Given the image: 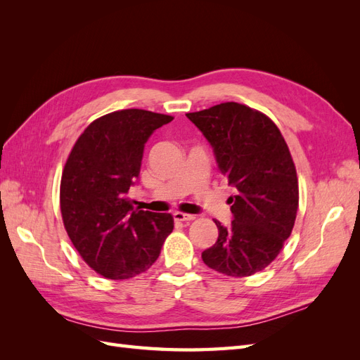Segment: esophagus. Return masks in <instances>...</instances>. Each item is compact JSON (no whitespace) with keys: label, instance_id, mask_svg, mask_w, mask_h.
Returning <instances> with one entry per match:
<instances>
[{"label":"esophagus","instance_id":"obj_1","mask_svg":"<svg viewBox=\"0 0 360 360\" xmlns=\"http://www.w3.org/2000/svg\"><path fill=\"white\" fill-rule=\"evenodd\" d=\"M172 217H174V221H177V222H188V221L195 219L193 214H186V213H180V212L172 213Z\"/></svg>","mask_w":360,"mask_h":360}]
</instances>
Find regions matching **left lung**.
<instances>
[{
  "mask_svg": "<svg viewBox=\"0 0 360 360\" xmlns=\"http://www.w3.org/2000/svg\"><path fill=\"white\" fill-rule=\"evenodd\" d=\"M186 117L236 189L228 198L233 221H214L219 236L201 258L228 276L254 275L278 257L296 221L299 183L288 146L267 115L246 105L225 102Z\"/></svg>",
  "mask_w": 360,
  "mask_h": 360,
  "instance_id": "obj_1",
  "label": "left lung"
}]
</instances>
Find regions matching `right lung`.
I'll return each instance as SVG.
<instances>
[{"label": "right lung", "mask_w": 360, "mask_h": 360, "mask_svg": "<svg viewBox=\"0 0 360 360\" xmlns=\"http://www.w3.org/2000/svg\"><path fill=\"white\" fill-rule=\"evenodd\" d=\"M171 120L144 110L106 114L84 130L64 165V226L85 263L108 279H129L150 269L174 228L169 213L135 209L127 197L146 143Z\"/></svg>", "instance_id": "1"}]
</instances>
